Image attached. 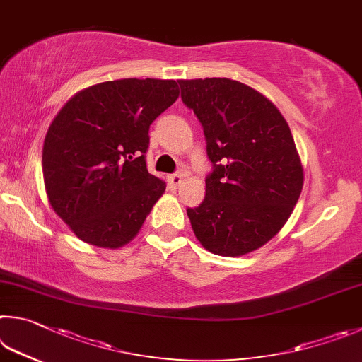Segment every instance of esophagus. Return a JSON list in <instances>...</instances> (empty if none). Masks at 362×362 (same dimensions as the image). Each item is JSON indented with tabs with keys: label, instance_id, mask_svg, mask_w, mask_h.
<instances>
[{
	"label": "esophagus",
	"instance_id": "34e87169",
	"mask_svg": "<svg viewBox=\"0 0 362 362\" xmlns=\"http://www.w3.org/2000/svg\"><path fill=\"white\" fill-rule=\"evenodd\" d=\"M181 182H182V175L175 173V175H170V176H168V186H170V187H173V189L180 187Z\"/></svg>",
	"mask_w": 362,
	"mask_h": 362
}]
</instances>
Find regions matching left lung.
I'll list each match as a JSON object with an SVG mask.
<instances>
[{"instance_id": "obj_1", "label": "left lung", "mask_w": 362, "mask_h": 362, "mask_svg": "<svg viewBox=\"0 0 362 362\" xmlns=\"http://www.w3.org/2000/svg\"><path fill=\"white\" fill-rule=\"evenodd\" d=\"M180 86L213 163L204 202L187 208L192 230L213 255H248L281 230L300 197L303 167L293 133L276 106L242 82L206 78Z\"/></svg>"}]
</instances>
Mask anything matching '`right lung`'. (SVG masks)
I'll return each instance as SVG.
<instances>
[{"label": "right lung", "mask_w": 362, "mask_h": 362, "mask_svg": "<svg viewBox=\"0 0 362 362\" xmlns=\"http://www.w3.org/2000/svg\"><path fill=\"white\" fill-rule=\"evenodd\" d=\"M180 97L173 79H117L69 98L44 138L50 206L76 237L120 248L136 237L165 182L146 168L149 125Z\"/></svg>", "instance_id": "obj_1"}]
</instances>
